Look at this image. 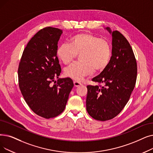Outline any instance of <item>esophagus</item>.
I'll list each match as a JSON object with an SVG mask.
<instances>
[{"instance_id":"34e87169","label":"esophagus","mask_w":153,"mask_h":153,"mask_svg":"<svg viewBox=\"0 0 153 153\" xmlns=\"http://www.w3.org/2000/svg\"><path fill=\"white\" fill-rule=\"evenodd\" d=\"M74 85L75 87H78V86L81 85V84L80 82H77V81H74Z\"/></svg>"}]
</instances>
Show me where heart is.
<instances>
[{"mask_svg":"<svg viewBox=\"0 0 153 153\" xmlns=\"http://www.w3.org/2000/svg\"><path fill=\"white\" fill-rule=\"evenodd\" d=\"M79 54V62L70 65L64 70L66 77L81 81L84 77L107 67L111 57V46L108 41L99 39L90 33L84 32L72 36L70 44L59 46L57 56L63 64L71 63Z\"/></svg>","mask_w":153,"mask_h":153,"instance_id":"obj_1","label":"heart"}]
</instances>
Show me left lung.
Wrapping results in <instances>:
<instances>
[{"label": "left lung", "instance_id": "8db88e82", "mask_svg": "<svg viewBox=\"0 0 153 153\" xmlns=\"http://www.w3.org/2000/svg\"><path fill=\"white\" fill-rule=\"evenodd\" d=\"M105 29L112 35V56L107 67L92 79L101 85H88L86 97L88 114L101 121L120 113L129 101L137 78L136 60L128 40L119 31Z\"/></svg>", "mask_w": 153, "mask_h": 153}]
</instances>
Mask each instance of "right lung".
<instances>
[{
	"label": "right lung",
	"mask_w": 153,
	"mask_h": 153,
	"mask_svg": "<svg viewBox=\"0 0 153 153\" xmlns=\"http://www.w3.org/2000/svg\"><path fill=\"white\" fill-rule=\"evenodd\" d=\"M62 33L51 27L37 32L24 50L19 65V85L26 103L45 119L62 113L74 87L71 78L59 79L61 68L57 50ZM55 78L58 82L52 86Z\"/></svg>",
	"instance_id": "1"
}]
</instances>
